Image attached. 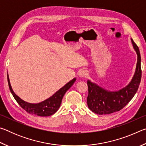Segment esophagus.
Here are the masks:
<instances>
[{"instance_id":"obj_1","label":"esophagus","mask_w":146,"mask_h":146,"mask_svg":"<svg viewBox=\"0 0 146 146\" xmlns=\"http://www.w3.org/2000/svg\"><path fill=\"white\" fill-rule=\"evenodd\" d=\"M87 75H88V72H87V71H86V70H80L78 72V76H79V77H81V78L86 77V76H87Z\"/></svg>"}]
</instances>
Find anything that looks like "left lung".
<instances>
[{
    "label": "left lung",
    "instance_id": "8db88e82",
    "mask_svg": "<svg viewBox=\"0 0 146 146\" xmlns=\"http://www.w3.org/2000/svg\"><path fill=\"white\" fill-rule=\"evenodd\" d=\"M131 40L137 54V63L135 74L129 84L122 90L111 91L90 80L87 81L89 93L87 104L89 109L96 114L107 115L118 111L129 103L137 93L141 80V56L138 47L132 38Z\"/></svg>",
    "mask_w": 146,
    "mask_h": 146
}]
</instances>
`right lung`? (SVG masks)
Masks as SVG:
<instances>
[{"mask_svg": "<svg viewBox=\"0 0 146 146\" xmlns=\"http://www.w3.org/2000/svg\"><path fill=\"white\" fill-rule=\"evenodd\" d=\"M75 80V78L72 79L71 81L66 84L65 86H64L62 88L56 91L55 94H53L51 97L48 98V99L44 100L40 103L31 104L22 100L21 98L18 97L14 93V91L12 90L8 74V82L9 90H10L11 94L13 95L14 98L15 99L17 103L21 106L22 108H23L26 111L29 113V114L36 115L40 116V117H48V116L53 115L54 113L57 111L60 106L64 94L73 86Z\"/></svg>", "mask_w": 146, "mask_h": 146, "instance_id": "1", "label": "right lung"}]
</instances>
